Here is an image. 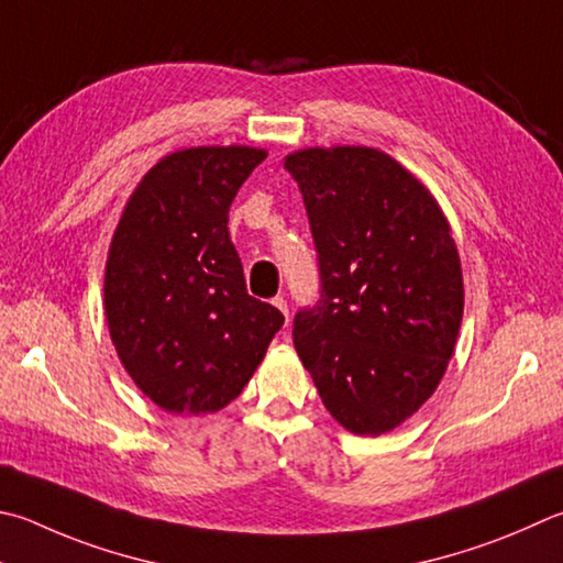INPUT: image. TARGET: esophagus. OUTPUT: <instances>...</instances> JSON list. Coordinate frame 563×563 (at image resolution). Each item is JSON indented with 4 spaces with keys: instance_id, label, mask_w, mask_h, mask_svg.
Instances as JSON below:
<instances>
[{
    "instance_id": "esophagus-1",
    "label": "esophagus",
    "mask_w": 563,
    "mask_h": 563,
    "mask_svg": "<svg viewBox=\"0 0 563 563\" xmlns=\"http://www.w3.org/2000/svg\"><path fill=\"white\" fill-rule=\"evenodd\" d=\"M273 305L285 314V322H288L290 320V312H288V302H285V298H273Z\"/></svg>"
}]
</instances>
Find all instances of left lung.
Listing matches in <instances>:
<instances>
[{"label": "left lung", "instance_id": "8db88e82", "mask_svg": "<svg viewBox=\"0 0 563 563\" xmlns=\"http://www.w3.org/2000/svg\"><path fill=\"white\" fill-rule=\"evenodd\" d=\"M285 169L320 268V298L292 320L295 350L346 431L386 433L428 401L453 356L463 273L451 227L379 150H302Z\"/></svg>", "mask_w": 563, "mask_h": 563}]
</instances>
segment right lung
Returning <instances> with one entry per match:
<instances>
[{
	"label": "right lung",
	"instance_id": "1",
	"mask_svg": "<svg viewBox=\"0 0 563 563\" xmlns=\"http://www.w3.org/2000/svg\"><path fill=\"white\" fill-rule=\"evenodd\" d=\"M265 159L253 147H191L152 167L110 243L106 317L142 394L172 413L231 404L285 317L246 290L229 209Z\"/></svg>",
	"mask_w": 563,
	"mask_h": 563
}]
</instances>
